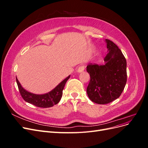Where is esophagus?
<instances>
[{"mask_svg":"<svg viewBox=\"0 0 148 148\" xmlns=\"http://www.w3.org/2000/svg\"><path fill=\"white\" fill-rule=\"evenodd\" d=\"M84 68H85V66H84V65H80V66L78 67V72H82V71H84Z\"/></svg>","mask_w":148,"mask_h":148,"instance_id":"34e87169","label":"esophagus"}]
</instances>
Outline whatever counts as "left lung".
Instances as JSON below:
<instances>
[{
	"mask_svg": "<svg viewBox=\"0 0 148 148\" xmlns=\"http://www.w3.org/2000/svg\"><path fill=\"white\" fill-rule=\"evenodd\" d=\"M109 52L105 64H89L86 70L90 81L86 89L89 99L99 104H106L120 97L127 80V61L118 46L106 39Z\"/></svg>",
	"mask_w": 148,
	"mask_h": 148,
	"instance_id": "1",
	"label": "left lung"
}]
</instances>
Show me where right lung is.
Here are the masks:
<instances>
[{
	"label": "right lung",
	"mask_w": 148,
	"mask_h": 148,
	"mask_svg": "<svg viewBox=\"0 0 148 148\" xmlns=\"http://www.w3.org/2000/svg\"><path fill=\"white\" fill-rule=\"evenodd\" d=\"M70 77V76H69L68 77L63 80L52 91L42 95H34V94L28 92L21 86L20 82L16 78V81L20 95L26 102L30 103V104L38 107L47 108V107H52L59 103L62 97V93H63L62 92H63L65 84L67 80L69 79Z\"/></svg>",
	"instance_id": "right-lung-1"
}]
</instances>
